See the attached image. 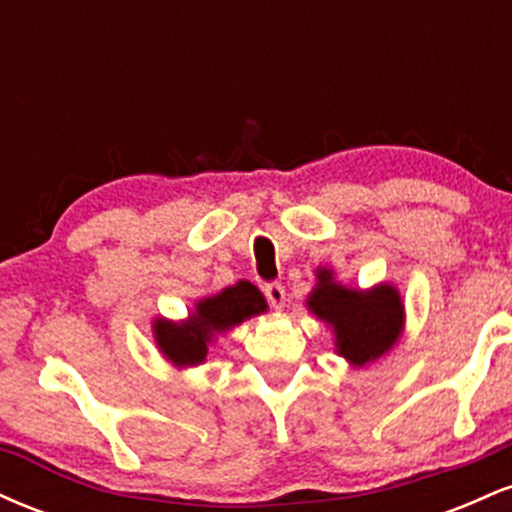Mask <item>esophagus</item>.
Instances as JSON below:
<instances>
[{
  "instance_id": "obj_1",
  "label": "esophagus",
  "mask_w": 512,
  "mask_h": 512,
  "mask_svg": "<svg viewBox=\"0 0 512 512\" xmlns=\"http://www.w3.org/2000/svg\"><path fill=\"white\" fill-rule=\"evenodd\" d=\"M264 296H267V301L274 310H281L286 305V289L281 284H267V286H264Z\"/></svg>"
}]
</instances>
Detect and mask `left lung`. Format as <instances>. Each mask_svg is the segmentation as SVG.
Listing matches in <instances>:
<instances>
[{"instance_id": "1", "label": "left lung", "mask_w": 512, "mask_h": 512, "mask_svg": "<svg viewBox=\"0 0 512 512\" xmlns=\"http://www.w3.org/2000/svg\"><path fill=\"white\" fill-rule=\"evenodd\" d=\"M308 308L330 322L337 334V351L356 366L375 361L397 342L404 305L392 286L361 293L334 284L332 272L320 269Z\"/></svg>"}]
</instances>
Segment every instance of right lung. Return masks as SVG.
Listing matches in <instances>:
<instances>
[{"mask_svg":"<svg viewBox=\"0 0 512 512\" xmlns=\"http://www.w3.org/2000/svg\"><path fill=\"white\" fill-rule=\"evenodd\" d=\"M264 310L267 303L260 289H255L250 281H238L236 286H228L216 296L199 301L197 313H192L190 322L175 325V322L158 320L156 342L163 356L175 366H197L207 358V344L216 332L231 330Z\"/></svg>","mask_w":512,"mask_h":512,"instance_id":"add662e5","label":"right lung"}]
</instances>
